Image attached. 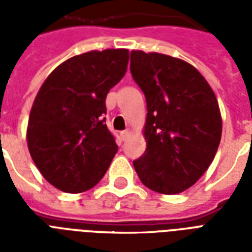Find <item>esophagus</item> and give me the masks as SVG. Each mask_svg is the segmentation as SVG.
Listing matches in <instances>:
<instances>
[{"mask_svg": "<svg viewBox=\"0 0 252 252\" xmlns=\"http://www.w3.org/2000/svg\"><path fill=\"white\" fill-rule=\"evenodd\" d=\"M130 134H132V132H130L129 129H126V130H123L122 133H120V137H122V140L124 141V140H126V138L129 137Z\"/></svg>", "mask_w": 252, "mask_h": 252, "instance_id": "esophagus-1", "label": "esophagus"}]
</instances>
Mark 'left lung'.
Segmentation results:
<instances>
[{
  "label": "left lung",
  "instance_id": "left-lung-1",
  "mask_svg": "<svg viewBox=\"0 0 252 252\" xmlns=\"http://www.w3.org/2000/svg\"><path fill=\"white\" fill-rule=\"evenodd\" d=\"M130 73L146 99V150L133 162L144 186L175 195L213 162L222 133L219 102L201 73L176 57L130 52Z\"/></svg>",
  "mask_w": 252,
  "mask_h": 252
}]
</instances>
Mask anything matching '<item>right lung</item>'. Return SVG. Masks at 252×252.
I'll return each instance as SVG.
<instances>
[{
	"label": "right lung",
	"instance_id": "right-lung-1",
	"mask_svg": "<svg viewBox=\"0 0 252 252\" xmlns=\"http://www.w3.org/2000/svg\"><path fill=\"white\" fill-rule=\"evenodd\" d=\"M128 49L90 51L53 70L30 112L27 146L44 179L60 191L80 193L99 183L118 152L107 129L106 96L122 80Z\"/></svg>",
	"mask_w": 252,
	"mask_h": 252
}]
</instances>
